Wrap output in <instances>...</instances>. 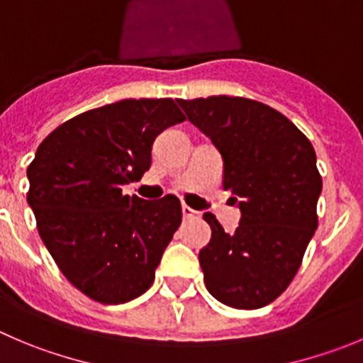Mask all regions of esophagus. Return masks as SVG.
Returning <instances> with one entry per match:
<instances>
[{"label": "esophagus", "mask_w": 363, "mask_h": 363, "mask_svg": "<svg viewBox=\"0 0 363 363\" xmlns=\"http://www.w3.org/2000/svg\"><path fill=\"white\" fill-rule=\"evenodd\" d=\"M182 213H184L185 219H189V217H196V216H198V212H196V210H192L191 206H187V205H182Z\"/></svg>", "instance_id": "obj_1"}]
</instances>
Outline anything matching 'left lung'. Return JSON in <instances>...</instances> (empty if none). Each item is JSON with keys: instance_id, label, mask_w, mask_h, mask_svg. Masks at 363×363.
Here are the masks:
<instances>
[{"instance_id": "1", "label": "left lung", "mask_w": 363, "mask_h": 363, "mask_svg": "<svg viewBox=\"0 0 363 363\" xmlns=\"http://www.w3.org/2000/svg\"><path fill=\"white\" fill-rule=\"evenodd\" d=\"M178 105L219 150L223 187L242 213L235 233L203 216L212 228L199 251L206 289L233 308H262L294 279L317 230L315 151L294 123L260 101L210 96Z\"/></svg>"}]
</instances>
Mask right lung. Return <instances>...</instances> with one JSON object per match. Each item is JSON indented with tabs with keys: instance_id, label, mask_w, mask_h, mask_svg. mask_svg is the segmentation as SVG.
<instances>
[{
	"instance_id": "1",
	"label": "right lung",
	"mask_w": 363,
	"mask_h": 363,
	"mask_svg": "<svg viewBox=\"0 0 363 363\" xmlns=\"http://www.w3.org/2000/svg\"><path fill=\"white\" fill-rule=\"evenodd\" d=\"M185 121L171 98L123 99L65 121L28 165V205L43 242L78 291L105 305L151 287L182 223L176 196L123 194L151 165V146Z\"/></svg>"
}]
</instances>
